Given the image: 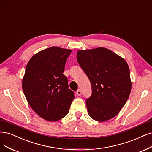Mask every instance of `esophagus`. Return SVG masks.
<instances>
[{"mask_svg":"<svg viewBox=\"0 0 152 152\" xmlns=\"http://www.w3.org/2000/svg\"><path fill=\"white\" fill-rule=\"evenodd\" d=\"M76 93H77V96H80L81 95H82V92H81V91L80 90H77V91H76Z\"/></svg>","mask_w":152,"mask_h":152,"instance_id":"1","label":"esophagus"}]
</instances>
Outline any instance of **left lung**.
Returning a JSON list of instances; mask_svg holds the SVG:
<instances>
[{
	"instance_id": "1",
	"label": "left lung",
	"mask_w": 152,
	"mask_h": 152,
	"mask_svg": "<svg viewBox=\"0 0 152 152\" xmlns=\"http://www.w3.org/2000/svg\"><path fill=\"white\" fill-rule=\"evenodd\" d=\"M77 58L92 87L91 96L86 99L90 117L100 122L115 117L126 104L132 88L126 61L104 48L79 50Z\"/></svg>"
}]
</instances>
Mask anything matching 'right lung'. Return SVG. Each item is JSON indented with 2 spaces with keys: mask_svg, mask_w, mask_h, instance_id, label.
<instances>
[{
  "mask_svg": "<svg viewBox=\"0 0 152 152\" xmlns=\"http://www.w3.org/2000/svg\"><path fill=\"white\" fill-rule=\"evenodd\" d=\"M72 50L53 46L30 59L23 80V90L29 106L39 116L56 121L69 113L74 92L63 74Z\"/></svg>",
  "mask_w": 152,
  "mask_h": 152,
  "instance_id": "1",
  "label": "right lung"
}]
</instances>
